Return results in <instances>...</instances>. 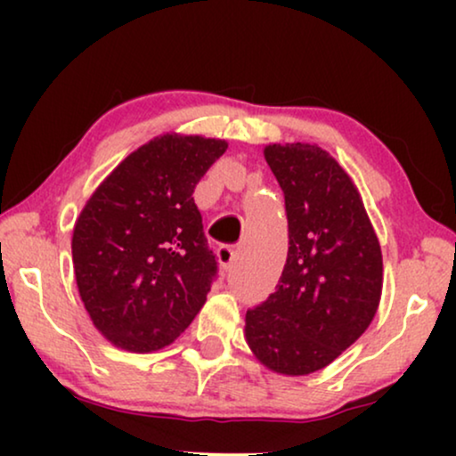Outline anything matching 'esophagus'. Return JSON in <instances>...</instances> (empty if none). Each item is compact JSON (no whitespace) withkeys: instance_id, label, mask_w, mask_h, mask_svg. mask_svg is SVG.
Returning a JSON list of instances; mask_svg holds the SVG:
<instances>
[{"instance_id":"obj_1","label":"esophagus","mask_w":456,"mask_h":456,"mask_svg":"<svg viewBox=\"0 0 456 456\" xmlns=\"http://www.w3.org/2000/svg\"><path fill=\"white\" fill-rule=\"evenodd\" d=\"M240 228H242V222L239 216L220 214L209 222L208 232L211 239L220 242V245H230V242H234L236 236L240 234Z\"/></svg>"}]
</instances>
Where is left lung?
Listing matches in <instances>:
<instances>
[{"instance_id": "1", "label": "left lung", "mask_w": 456, "mask_h": 456, "mask_svg": "<svg viewBox=\"0 0 456 456\" xmlns=\"http://www.w3.org/2000/svg\"><path fill=\"white\" fill-rule=\"evenodd\" d=\"M228 142L164 134L128 155L93 192L72 232L80 301L128 353L172 345L208 301L217 261L195 186Z\"/></svg>"}]
</instances>
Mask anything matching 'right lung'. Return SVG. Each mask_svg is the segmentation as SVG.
I'll use <instances>...</instances> for the list:
<instances>
[{
	"mask_svg": "<svg viewBox=\"0 0 456 456\" xmlns=\"http://www.w3.org/2000/svg\"><path fill=\"white\" fill-rule=\"evenodd\" d=\"M286 197L289 255L276 286L248 309L255 359L282 376L332 363L370 328L382 298V251L359 192L317 145L265 147Z\"/></svg>",
	"mask_w": 456,
	"mask_h": 456,
	"instance_id": "add662e5",
	"label": "right lung"
}]
</instances>
